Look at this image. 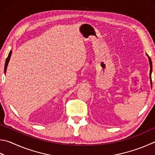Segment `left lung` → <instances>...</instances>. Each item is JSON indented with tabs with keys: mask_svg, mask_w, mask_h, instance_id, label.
Listing matches in <instances>:
<instances>
[{
	"mask_svg": "<svg viewBox=\"0 0 155 155\" xmlns=\"http://www.w3.org/2000/svg\"><path fill=\"white\" fill-rule=\"evenodd\" d=\"M149 59V61H150V81H151V85H152V78H151V73L152 71H153V64H152V61H151V59L150 58L148 57Z\"/></svg>",
	"mask_w": 155,
	"mask_h": 155,
	"instance_id": "1",
	"label": "left lung"
}]
</instances>
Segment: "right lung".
Segmentation results:
<instances>
[{"mask_svg":"<svg viewBox=\"0 0 155 155\" xmlns=\"http://www.w3.org/2000/svg\"><path fill=\"white\" fill-rule=\"evenodd\" d=\"M11 51H10V53H9V55H8V57H7V60H6V61H5V69H4V70H5V73L6 72V70H7V65H8V63H9V60H10V57H11Z\"/></svg>","mask_w":155,"mask_h":155,"instance_id":"add662e5","label":"right lung"}]
</instances>
